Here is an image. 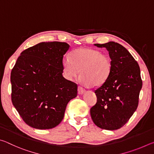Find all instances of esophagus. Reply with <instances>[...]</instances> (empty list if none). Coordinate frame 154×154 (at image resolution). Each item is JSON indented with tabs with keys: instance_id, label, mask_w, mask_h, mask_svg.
<instances>
[{
	"instance_id": "34e87169",
	"label": "esophagus",
	"mask_w": 154,
	"mask_h": 154,
	"mask_svg": "<svg viewBox=\"0 0 154 154\" xmlns=\"http://www.w3.org/2000/svg\"><path fill=\"white\" fill-rule=\"evenodd\" d=\"M85 92V90L84 89V88H83L81 86L78 87V94H83Z\"/></svg>"
}]
</instances>
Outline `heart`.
<instances>
[{"label":"heart","mask_w":154,"mask_h":154,"mask_svg":"<svg viewBox=\"0 0 154 154\" xmlns=\"http://www.w3.org/2000/svg\"><path fill=\"white\" fill-rule=\"evenodd\" d=\"M64 77L72 81L79 76L85 85L97 87L109 79L113 69V63L109 56L91 48H81L75 50L71 58L65 56L62 60Z\"/></svg>","instance_id":"1"}]
</instances>
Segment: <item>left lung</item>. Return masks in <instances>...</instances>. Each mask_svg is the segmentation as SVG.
I'll list each match as a JSON object with an SVG mask.
<instances>
[{"instance_id":"8db88e82","label":"left lung","mask_w":154,"mask_h":154,"mask_svg":"<svg viewBox=\"0 0 154 154\" xmlns=\"http://www.w3.org/2000/svg\"><path fill=\"white\" fill-rule=\"evenodd\" d=\"M94 45L109 51L113 69L106 82L94 91L97 102L90 109L91 118L100 128L115 130L123 126L137 110L142 88L140 68L120 44L109 41Z\"/></svg>"}]
</instances>
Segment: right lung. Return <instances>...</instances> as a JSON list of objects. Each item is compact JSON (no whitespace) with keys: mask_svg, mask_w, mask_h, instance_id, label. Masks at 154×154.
<instances>
[{"mask_svg":"<svg viewBox=\"0 0 154 154\" xmlns=\"http://www.w3.org/2000/svg\"><path fill=\"white\" fill-rule=\"evenodd\" d=\"M66 43L42 42L23 51L11 72V100L21 118L36 129H51L63 119L77 85L62 76Z\"/></svg>","mask_w":154,"mask_h":154,"instance_id":"right-lung-1","label":"right lung"}]
</instances>
